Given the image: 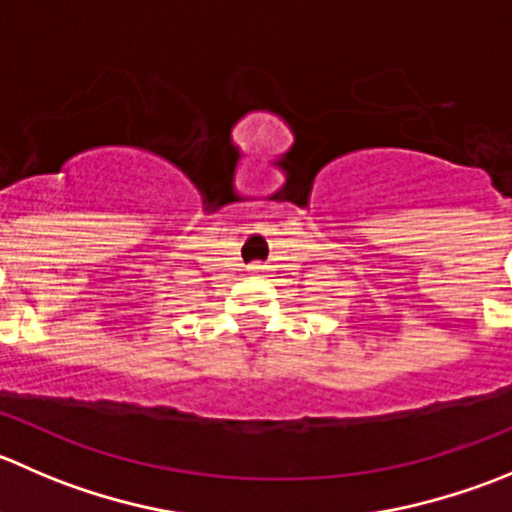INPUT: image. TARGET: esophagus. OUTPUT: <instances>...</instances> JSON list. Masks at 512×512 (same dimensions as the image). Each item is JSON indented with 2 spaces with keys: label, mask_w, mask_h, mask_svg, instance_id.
<instances>
[{
  "label": "esophagus",
  "mask_w": 512,
  "mask_h": 512,
  "mask_svg": "<svg viewBox=\"0 0 512 512\" xmlns=\"http://www.w3.org/2000/svg\"><path fill=\"white\" fill-rule=\"evenodd\" d=\"M265 270L267 267L262 265V262H252V265H247V272H250V275H262Z\"/></svg>",
  "instance_id": "obj_1"
}]
</instances>
